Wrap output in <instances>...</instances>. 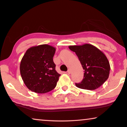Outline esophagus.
<instances>
[{
	"label": "esophagus",
	"instance_id": "1",
	"mask_svg": "<svg viewBox=\"0 0 127 127\" xmlns=\"http://www.w3.org/2000/svg\"><path fill=\"white\" fill-rule=\"evenodd\" d=\"M67 74H70L71 73V70H70V69H69V70L67 71Z\"/></svg>",
	"mask_w": 127,
	"mask_h": 127
}]
</instances>
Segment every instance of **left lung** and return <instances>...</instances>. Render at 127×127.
Listing matches in <instances>:
<instances>
[{"instance_id":"8db88e82","label":"left lung","mask_w":127,"mask_h":127,"mask_svg":"<svg viewBox=\"0 0 127 127\" xmlns=\"http://www.w3.org/2000/svg\"><path fill=\"white\" fill-rule=\"evenodd\" d=\"M69 49L77 55L84 70V77L76 87L81 89L94 90L108 79L110 64L103 52L90 44L70 46Z\"/></svg>"}]
</instances>
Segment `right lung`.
Wrapping results in <instances>:
<instances>
[{
	"label": "right lung",
	"instance_id": "add662e5",
	"mask_svg": "<svg viewBox=\"0 0 127 127\" xmlns=\"http://www.w3.org/2000/svg\"><path fill=\"white\" fill-rule=\"evenodd\" d=\"M55 48L48 44L32 47L26 51L20 64V73L31 91L44 94L53 90L61 76L55 70L53 57Z\"/></svg>",
	"mask_w": 127,
	"mask_h": 127
}]
</instances>
